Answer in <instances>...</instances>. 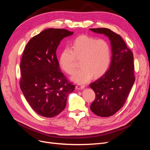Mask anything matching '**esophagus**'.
<instances>
[{"label": "esophagus", "instance_id": "1", "mask_svg": "<svg viewBox=\"0 0 150 150\" xmlns=\"http://www.w3.org/2000/svg\"><path fill=\"white\" fill-rule=\"evenodd\" d=\"M85 88L84 86H80V85H76V89H83Z\"/></svg>", "mask_w": 150, "mask_h": 150}]
</instances>
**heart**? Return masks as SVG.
Listing matches in <instances>:
<instances>
[{"mask_svg":"<svg viewBox=\"0 0 150 150\" xmlns=\"http://www.w3.org/2000/svg\"><path fill=\"white\" fill-rule=\"evenodd\" d=\"M76 59L80 60L81 68L71 80L81 84L88 83L92 77L98 78L108 70L111 61L110 45L104 39H96L82 35L64 48L59 56V65L68 74H72L76 68Z\"/></svg>","mask_w":150,"mask_h":150,"instance_id":"heart-1","label":"heart"}]
</instances>
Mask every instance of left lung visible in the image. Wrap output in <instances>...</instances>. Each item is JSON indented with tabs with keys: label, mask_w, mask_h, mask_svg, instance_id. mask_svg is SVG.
Instances as JSON below:
<instances>
[{
	"label": "left lung",
	"mask_w": 150,
	"mask_h": 150,
	"mask_svg": "<svg viewBox=\"0 0 150 150\" xmlns=\"http://www.w3.org/2000/svg\"><path fill=\"white\" fill-rule=\"evenodd\" d=\"M104 34L111 46V61L103 76L90 84L96 98L90 106L95 115L111 116L123 106L134 83L133 54L121 36L107 28L89 29Z\"/></svg>",
	"instance_id": "1"
}]
</instances>
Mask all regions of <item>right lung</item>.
<instances>
[{
	"label": "right lung",
	"instance_id": "obj_1",
	"mask_svg": "<svg viewBox=\"0 0 150 150\" xmlns=\"http://www.w3.org/2000/svg\"><path fill=\"white\" fill-rule=\"evenodd\" d=\"M73 34L64 29L44 30L29 40L22 54L20 87L30 106L42 116L59 114L74 90L61 71L56 56L61 40Z\"/></svg>",
	"mask_w": 150,
	"mask_h": 150
}]
</instances>
